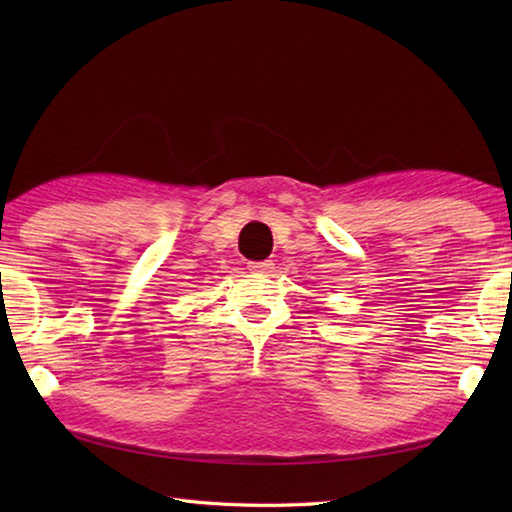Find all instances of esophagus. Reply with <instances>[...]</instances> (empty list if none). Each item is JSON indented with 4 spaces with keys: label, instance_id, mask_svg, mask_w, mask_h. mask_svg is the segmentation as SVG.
I'll return each mask as SVG.
<instances>
[{
    "label": "esophagus",
    "instance_id": "1",
    "mask_svg": "<svg viewBox=\"0 0 512 512\" xmlns=\"http://www.w3.org/2000/svg\"><path fill=\"white\" fill-rule=\"evenodd\" d=\"M273 262H270V259H266V262H250V270H255V273H270V270H273Z\"/></svg>",
    "mask_w": 512,
    "mask_h": 512
}]
</instances>
